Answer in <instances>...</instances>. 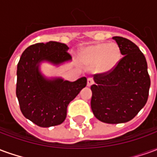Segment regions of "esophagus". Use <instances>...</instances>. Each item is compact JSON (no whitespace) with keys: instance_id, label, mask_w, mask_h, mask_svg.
<instances>
[{"instance_id":"esophagus-1","label":"esophagus","mask_w":157,"mask_h":157,"mask_svg":"<svg viewBox=\"0 0 157 157\" xmlns=\"http://www.w3.org/2000/svg\"><path fill=\"white\" fill-rule=\"evenodd\" d=\"M94 82L92 81V78H87V86H91Z\"/></svg>"}]
</instances>
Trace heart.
<instances>
[{"label":"heart","instance_id":"heart-1","mask_svg":"<svg viewBox=\"0 0 157 157\" xmlns=\"http://www.w3.org/2000/svg\"><path fill=\"white\" fill-rule=\"evenodd\" d=\"M79 60L88 66H94L98 73H106L115 67L120 59V48L115 43H101L82 48Z\"/></svg>","mask_w":157,"mask_h":157}]
</instances>
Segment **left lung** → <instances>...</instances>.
Segmentation results:
<instances>
[{
    "mask_svg": "<svg viewBox=\"0 0 157 157\" xmlns=\"http://www.w3.org/2000/svg\"><path fill=\"white\" fill-rule=\"evenodd\" d=\"M124 56L112 71L94 75L91 108L96 118L107 124L131 120L147 102L151 80L147 63L138 46L113 37Z\"/></svg>",
    "mask_w": 157,
    "mask_h": 157,
    "instance_id": "8db88e82",
    "label": "left lung"
}]
</instances>
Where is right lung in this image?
Listing matches in <instances>:
<instances>
[{
	"label": "right lung",
	"instance_id": "obj_1",
	"mask_svg": "<svg viewBox=\"0 0 157 157\" xmlns=\"http://www.w3.org/2000/svg\"><path fill=\"white\" fill-rule=\"evenodd\" d=\"M68 49L65 44L49 41L31 45L21 55L16 94L23 116L38 126L47 128L62 124L69 103L86 86L84 76L69 82L61 77L48 78L42 73L43 62L59 65L71 61Z\"/></svg>",
	"mask_w": 157,
	"mask_h": 157
}]
</instances>
